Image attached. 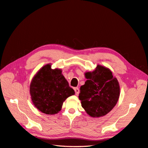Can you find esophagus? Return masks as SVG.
I'll return each mask as SVG.
<instances>
[{
    "mask_svg": "<svg viewBox=\"0 0 148 148\" xmlns=\"http://www.w3.org/2000/svg\"><path fill=\"white\" fill-rule=\"evenodd\" d=\"M74 91H75V95H76L77 96L79 95V89L78 88H75L74 89Z\"/></svg>",
    "mask_w": 148,
    "mask_h": 148,
    "instance_id": "obj_1",
    "label": "esophagus"
}]
</instances>
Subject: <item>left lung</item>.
<instances>
[{
    "instance_id": "obj_1",
    "label": "left lung",
    "mask_w": 148,
    "mask_h": 148,
    "mask_svg": "<svg viewBox=\"0 0 148 148\" xmlns=\"http://www.w3.org/2000/svg\"><path fill=\"white\" fill-rule=\"evenodd\" d=\"M88 80L80 88L79 99L88 114L100 117L107 114L116 105L120 96V86L109 69L98 65L92 72H87Z\"/></svg>"
}]
</instances>
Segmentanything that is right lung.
<instances>
[{"instance_id":"1","label":"right lung","mask_w":148,"mask_h":148,"mask_svg":"<svg viewBox=\"0 0 148 148\" xmlns=\"http://www.w3.org/2000/svg\"><path fill=\"white\" fill-rule=\"evenodd\" d=\"M29 92L33 105L47 115L59 112L64 101L75 94L62 70L52 69L50 64L42 67L35 75L31 82Z\"/></svg>"}]
</instances>
